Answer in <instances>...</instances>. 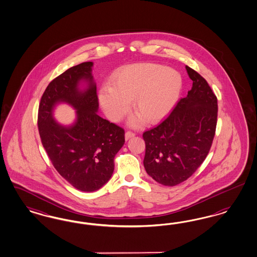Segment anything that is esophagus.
I'll use <instances>...</instances> for the list:
<instances>
[{"label":"esophagus","instance_id":"obj_1","mask_svg":"<svg viewBox=\"0 0 257 257\" xmlns=\"http://www.w3.org/2000/svg\"><path fill=\"white\" fill-rule=\"evenodd\" d=\"M134 136H135V133H133V132H126L125 134H124V138H125V140H128V139L133 138Z\"/></svg>","mask_w":257,"mask_h":257}]
</instances>
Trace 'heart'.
I'll return each mask as SVG.
<instances>
[{
    "instance_id": "heart-1",
    "label": "heart",
    "mask_w": 257,
    "mask_h": 257,
    "mask_svg": "<svg viewBox=\"0 0 257 257\" xmlns=\"http://www.w3.org/2000/svg\"><path fill=\"white\" fill-rule=\"evenodd\" d=\"M182 88L180 74L171 68L155 64H137L117 70L111 86H103L99 102L105 115L117 122L131 109V101L139 112L130 118L134 127L145 118L157 123L169 114L176 104Z\"/></svg>"
}]
</instances>
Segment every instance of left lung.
I'll return each mask as SVG.
<instances>
[{
  "mask_svg": "<svg viewBox=\"0 0 257 257\" xmlns=\"http://www.w3.org/2000/svg\"><path fill=\"white\" fill-rule=\"evenodd\" d=\"M192 87L161 124L143 133L144 167L164 186L190 177L206 159L217 124V98L208 82L186 66Z\"/></svg>",
  "mask_w": 257,
  "mask_h": 257,
  "instance_id": "left-lung-1",
  "label": "left lung"
}]
</instances>
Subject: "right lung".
<instances>
[{
    "mask_svg": "<svg viewBox=\"0 0 257 257\" xmlns=\"http://www.w3.org/2000/svg\"><path fill=\"white\" fill-rule=\"evenodd\" d=\"M92 62L70 67L47 86L39 105L42 144L56 171L82 191H95L110 179L114 157L124 144L121 126L97 114L99 102L91 74ZM81 81L87 87L81 90ZM67 102L77 109V121L66 127L53 118V108Z\"/></svg>",
    "mask_w": 257,
    "mask_h": 257,
    "instance_id": "obj_1",
    "label": "right lung"
}]
</instances>
